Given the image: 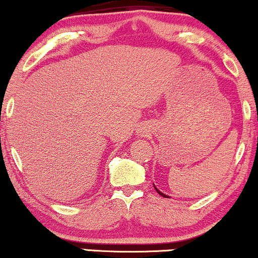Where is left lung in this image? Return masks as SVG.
<instances>
[{
	"label": "left lung",
	"instance_id": "obj_1",
	"mask_svg": "<svg viewBox=\"0 0 258 258\" xmlns=\"http://www.w3.org/2000/svg\"><path fill=\"white\" fill-rule=\"evenodd\" d=\"M154 188H155V189H156V192H158V193H159V195H160V196H162V197H165V198H168V196H166V195H163V193H162V192H161V190H159V189H158V188H156V187H155V186H154Z\"/></svg>",
	"mask_w": 258,
	"mask_h": 258
}]
</instances>
